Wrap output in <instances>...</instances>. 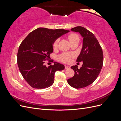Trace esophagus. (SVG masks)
Returning a JSON list of instances; mask_svg holds the SVG:
<instances>
[{"label":"esophagus","mask_w":121,"mask_h":121,"mask_svg":"<svg viewBox=\"0 0 121 121\" xmlns=\"http://www.w3.org/2000/svg\"><path fill=\"white\" fill-rule=\"evenodd\" d=\"M65 69H69V68H70V67H69V66H68V65H65Z\"/></svg>","instance_id":"obj_1"}]
</instances>
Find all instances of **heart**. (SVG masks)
<instances>
[{
  "label": "heart",
  "mask_w": 121,
  "mask_h": 121,
  "mask_svg": "<svg viewBox=\"0 0 121 121\" xmlns=\"http://www.w3.org/2000/svg\"><path fill=\"white\" fill-rule=\"evenodd\" d=\"M68 38L71 43L75 41H79L80 40V38L78 35L75 33H74L69 34L68 35ZM58 42H59V39H56L53 42L52 44V48L54 50H56L57 48ZM74 57L75 54L73 53H63L60 55L58 58L59 60L61 62H63V63L65 64H69L71 63Z\"/></svg>",
  "instance_id": "b5f03b06"
}]
</instances>
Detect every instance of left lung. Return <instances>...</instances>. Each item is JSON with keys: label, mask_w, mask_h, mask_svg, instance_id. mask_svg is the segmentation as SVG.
Returning <instances> with one entry per match:
<instances>
[{"label": "left lung", "mask_w": 121, "mask_h": 121, "mask_svg": "<svg viewBox=\"0 0 121 121\" xmlns=\"http://www.w3.org/2000/svg\"><path fill=\"white\" fill-rule=\"evenodd\" d=\"M71 30L79 32L83 37V47L76 60L83 61V65L80 69L77 65L71 67L75 75L68 79V83L72 87L82 88L92 84L99 74L103 65V52L95 36L87 29L78 26Z\"/></svg>", "instance_id": "8db88e82"}]
</instances>
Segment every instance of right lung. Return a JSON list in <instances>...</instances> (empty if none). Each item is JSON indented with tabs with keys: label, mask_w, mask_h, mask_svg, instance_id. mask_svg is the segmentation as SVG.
I'll list each match as a JSON object with an SVG mask.
<instances>
[{
	"label": "right lung",
	"mask_w": 121,
	"mask_h": 121,
	"mask_svg": "<svg viewBox=\"0 0 121 121\" xmlns=\"http://www.w3.org/2000/svg\"><path fill=\"white\" fill-rule=\"evenodd\" d=\"M69 30L39 28L29 33L19 47L17 63L24 79L32 87L42 89L52 86L54 74L65 66L56 62L47 67L45 61H50L52 44L57 38Z\"/></svg>",
	"instance_id": "add662e5"
}]
</instances>
